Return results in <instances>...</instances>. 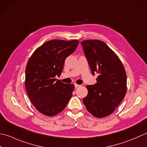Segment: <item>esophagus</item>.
Returning <instances> with one entry per match:
<instances>
[{
  "instance_id": "obj_1",
  "label": "esophagus",
  "mask_w": 147,
  "mask_h": 147,
  "mask_svg": "<svg viewBox=\"0 0 147 147\" xmlns=\"http://www.w3.org/2000/svg\"><path fill=\"white\" fill-rule=\"evenodd\" d=\"M74 86H75V88H79V86H80V85H78V84H74Z\"/></svg>"
}]
</instances>
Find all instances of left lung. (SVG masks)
<instances>
[{"label": "left lung", "instance_id": "8db88e82", "mask_svg": "<svg viewBox=\"0 0 147 147\" xmlns=\"http://www.w3.org/2000/svg\"><path fill=\"white\" fill-rule=\"evenodd\" d=\"M80 44L92 74L98 75L97 82L86 86L88 94L83 103L92 115L103 118L114 112L124 98L126 73L119 57L103 42L87 40Z\"/></svg>", "mask_w": 147, "mask_h": 147}]
</instances>
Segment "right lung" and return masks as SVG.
<instances>
[{
    "mask_svg": "<svg viewBox=\"0 0 147 147\" xmlns=\"http://www.w3.org/2000/svg\"><path fill=\"white\" fill-rule=\"evenodd\" d=\"M79 41L51 40L36 49L25 70V88L38 112L54 116L64 110L74 89L72 84L56 79L62 72L65 59L73 53Z\"/></svg>",
    "mask_w": 147,
    "mask_h": 147,
    "instance_id": "right-lung-1",
    "label": "right lung"
}]
</instances>
